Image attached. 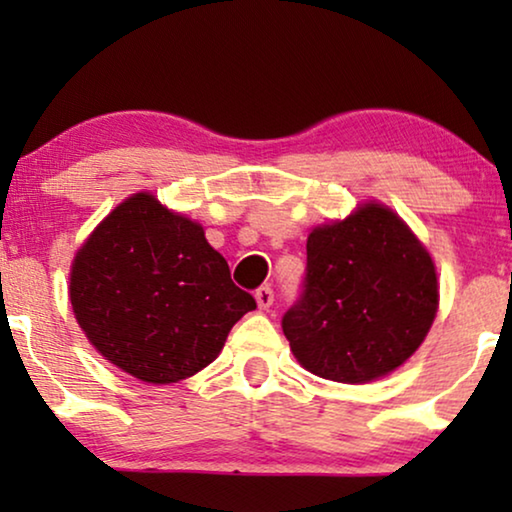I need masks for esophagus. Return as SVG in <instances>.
I'll return each instance as SVG.
<instances>
[{"label":"esophagus","instance_id":"34e87169","mask_svg":"<svg viewBox=\"0 0 512 512\" xmlns=\"http://www.w3.org/2000/svg\"><path fill=\"white\" fill-rule=\"evenodd\" d=\"M254 296H256V303L261 310H270L272 303H275V291H272V286H268V284L258 286Z\"/></svg>","mask_w":512,"mask_h":512}]
</instances>
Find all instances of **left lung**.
<instances>
[{
	"mask_svg": "<svg viewBox=\"0 0 512 512\" xmlns=\"http://www.w3.org/2000/svg\"><path fill=\"white\" fill-rule=\"evenodd\" d=\"M438 310L431 256L382 205L307 237L303 291L282 317L300 366L326 380H377L415 354Z\"/></svg>",
	"mask_w": 512,
	"mask_h": 512,
	"instance_id": "1",
	"label": "left lung"
}]
</instances>
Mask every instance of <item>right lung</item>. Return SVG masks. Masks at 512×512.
Here are the masks:
<instances>
[{
    "mask_svg": "<svg viewBox=\"0 0 512 512\" xmlns=\"http://www.w3.org/2000/svg\"><path fill=\"white\" fill-rule=\"evenodd\" d=\"M69 300L97 352L151 384L209 366L230 328L256 310L202 226L149 193L118 205L79 249Z\"/></svg>",
    "mask_w": 512,
    "mask_h": 512,
    "instance_id": "obj_1",
    "label": "right lung"
}]
</instances>
